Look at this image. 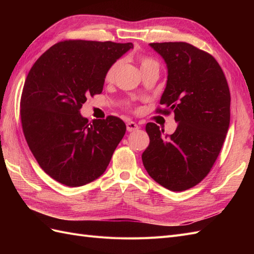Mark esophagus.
I'll return each instance as SVG.
<instances>
[{
	"instance_id": "obj_1",
	"label": "esophagus",
	"mask_w": 254,
	"mask_h": 254,
	"mask_svg": "<svg viewBox=\"0 0 254 254\" xmlns=\"http://www.w3.org/2000/svg\"><path fill=\"white\" fill-rule=\"evenodd\" d=\"M126 127H127V130H128L129 132H131V131H135V130H137V129L140 128V127H139V125L135 124L134 122H127Z\"/></svg>"
}]
</instances>
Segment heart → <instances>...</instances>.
Returning a JSON list of instances; mask_svg holds the SVG:
<instances>
[{
	"instance_id": "heart-1",
	"label": "heart",
	"mask_w": 254,
	"mask_h": 254,
	"mask_svg": "<svg viewBox=\"0 0 254 254\" xmlns=\"http://www.w3.org/2000/svg\"><path fill=\"white\" fill-rule=\"evenodd\" d=\"M119 66H120V61H117V63H114L113 64L110 65V67L107 70L106 75H105L106 81L110 82L114 79V76L119 70ZM146 67H158L159 68V65H158V63L156 60H153L148 57H144L141 59V70H143V68H146Z\"/></svg>"
}]
</instances>
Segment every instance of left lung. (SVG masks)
<instances>
[{
    "label": "left lung",
    "mask_w": 254,
    "mask_h": 254,
    "mask_svg": "<svg viewBox=\"0 0 254 254\" xmlns=\"http://www.w3.org/2000/svg\"><path fill=\"white\" fill-rule=\"evenodd\" d=\"M167 65L166 88L156 112L175 114L173 134L147 123L149 145L142 155L145 170L165 189L193 188L210 173L230 124V90L212 55L187 42L150 43Z\"/></svg>",
    "instance_id": "1"
}]
</instances>
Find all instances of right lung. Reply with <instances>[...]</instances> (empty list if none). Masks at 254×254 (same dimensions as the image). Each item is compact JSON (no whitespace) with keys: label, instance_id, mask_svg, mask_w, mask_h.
<instances>
[{"label":"right lung","instance_id":"obj_1","mask_svg":"<svg viewBox=\"0 0 254 254\" xmlns=\"http://www.w3.org/2000/svg\"><path fill=\"white\" fill-rule=\"evenodd\" d=\"M131 42L64 40L37 59L21 95L23 133L38 164L66 187H81L102 176L126 132L109 115L89 123L80 114L87 96L101 94L111 64Z\"/></svg>","mask_w":254,"mask_h":254}]
</instances>
